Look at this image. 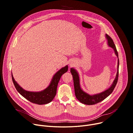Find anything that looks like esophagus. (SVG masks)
Segmentation results:
<instances>
[{
	"label": "esophagus",
	"instance_id": "34e87169",
	"mask_svg": "<svg viewBox=\"0 0 133 133\" xmlns=\"http://www.w3.org/2000/svg\"><path fill=\"white\" fill-rule=\"evenodd\" d=\"M75 65V62L74 61H70V62L69 63V66L70 67L73 66Z\"/></svg>",
	"mask_w": 133,
	"mask_h": 133
}]
</instances>
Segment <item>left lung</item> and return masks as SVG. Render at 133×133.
Returning <instances> with one entry per match:
<instances>
[{
    "instance_id": "left-lung-1",
    "label": "left lung",
    "mask_w": 133,
    "mask_h": 133,
    "mask_svg": "<svg viewBox=\"0 0 133 133\" xmlns=\"http://www.w3.org/2000/svg\"><path fill=\"white\" fill-rule=\"evenodd\" d=\"M106 38L107 39V44L109 47L112 48L115 51V55L117 56L118 57V64H117V71L116 74V77L112 85L111 86L106 90L97 94L90 95L85 92L84 91L80 85V80L79 75L77 71L74 68H70V72L71 75H72V78L74 81V89H75V96L76 97L77 99L82 103L86 105H94L98 103H99L107 98L110 94L112 92V91L114 89L118 78V71H119V59H118V54L117 51L116 46L114 43L112 39L111 38V37L109 36L107 34H106Z\"/></svg>"
}]
</instances>
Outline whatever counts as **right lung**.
I'll list each match as a JSON object with an SVG mask.
<instances>
[{"label": "right lung", "instance_id": "add662e5", "mask_svg": "<svg viewBox=\"0 0 133 133\" xmlns=\"http://www.w3.org/2000/svg\"><path fill=\"white\" fill-rule=\"evenodd\" d=\"M68 68L67 65L58 70L54 75L49 85L44 90L38 92L29 91L24 89L15 81L11 72L12 79L16 90L26 99L38 105L46 104L51 102L56 96L58 82L62 76L67 71Z\"/></svg>", "mask_w": 133, "mask_h": 133}]
</instances>
